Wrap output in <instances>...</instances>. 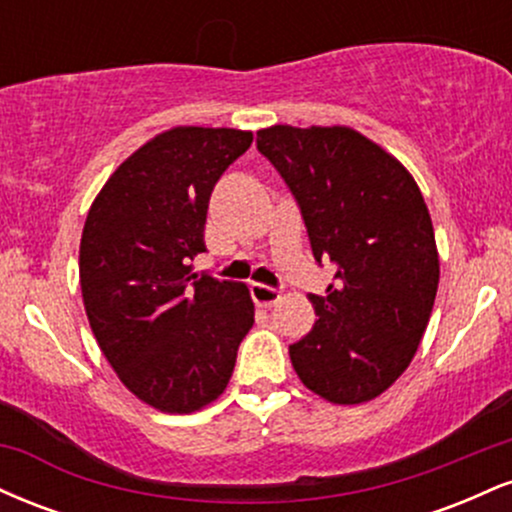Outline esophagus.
<instances>
[{"mask_svg": "<svg viewBox=\"0 0 512 512\" xmlns=\"http://www.w3.org/2000/svg\"><path fill=\"white\" fill-rule=\"evenodd\" d=\"M250 296L257 305H264V308H269V305L279 303L281 291L274 289V286H267V284H250Z\"/></svg>", "mask_w": 512, "mask_h": 512, "instance_id": "34e87169", "label": "esophagus"}]
</instances>
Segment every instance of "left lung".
Returning <instances> with one entry per match:
<instances>
[{"label": "left lung", "instance_id": "8db88e82", "mask_svg": "<svg viewBox=\"0 0 512 512\" xmlns=\"http://www.w3.org/2000/svg\"><path fill=\"white\" fill-rule=\"evenodd\" d=\"M257 149L289 185L317 264L337 267L315 325L289 346L308 390L334 404L385 392L419 349L438 291L428 207L407 168L349 127L274 125Z\"/></svg>", "mask_w": 512, "mask_h": 512}]
</instances>
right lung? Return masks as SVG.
<instances>
[{
  "label": "right lung",
  "instance_id": "obj_1",
  "mask_svg": "<svg viewBox=\"0 0 512 512\" xmlns=\"http://www.w3.org/2000/svg\"><path fill=\"white\" fill-rule=\"evenodd\" d=\"M252 144L240 129L175 127L105 182L86 216L81 293L96 342L142 402L190 414L226 390L255 322L248 286L192 274L209 197Z\"/></svg>",
  "mask_w": 512,
  "mask_h": 512
}]
</instances>
